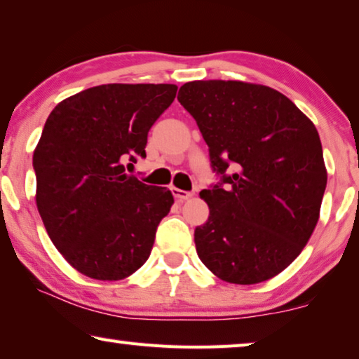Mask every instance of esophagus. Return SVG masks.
Here are the masks:
<instances>
[{
	"label": "esophagus",
	"instance_id": "obj_1",
	"mask_svg": "<svg viewBox=\"0 0 359 359\" xmlns=\"http://www.w3.org/2000/svg\"><path fill=\"white\" fill-rule=\"evenodd\" d=\"M172 194L175 196V198L178 202H186V201H189L192 196H194V192H187L183 189H178V187H172Z\"/></svg>",
	"mask_w": 359,
	"mask_h": 359
}]
</instances>
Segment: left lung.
I'll return each mask as SVG.
<instances>
[{"label": "left lung", "mask_w": 359, "mask_h": 359, "mask_svg": "<svg viewBox=\"0 0 359 359\" xmlns=\"http://www.w3.org/2000/svg\"><path fill=\"white\" fill-rule=\"evenodd\" d=\"M178 101L222 175L201 192L210 213L194 231L198 258L231 284L274 278L300 255L319 219L327 170L316 126L283 93L245 81H189Z\"/></svg>", "instance_id": "1"}]
</instances>
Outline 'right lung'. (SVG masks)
<instances>
[{"instance_id":"1","label":"right lung","mask_w":359,"mask_h":359,"mask_svg":"<svg viewBox=\"0 0 359 359\" xmlns=\"http://www.w3.org/2000/svg\"><path fill=\"white\" fill-rule=\"evenodd\" d=\"M176 90L163 83L93 86L49 114L33 152L36 207L60 255L88 278L125 279L151 255L173 196L125 168L146 157L149 130Z\"/></svg>"}]
</instances>
